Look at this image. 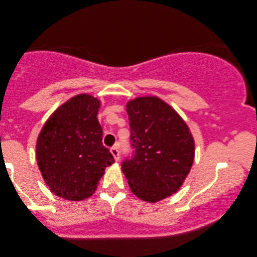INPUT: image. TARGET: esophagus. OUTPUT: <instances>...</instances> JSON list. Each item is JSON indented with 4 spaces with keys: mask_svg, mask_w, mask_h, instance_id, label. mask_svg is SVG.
Returning <instances> with one entry per match:
<instances>
[{
    "mask_svg": "<svg viewBox=\"0 0 257 257\" xmlns=\"http://www.w3.org/2000/svg\"><path fill=\"white\" fill-rule=\"evenodd\" d=\"M110 153L113 156V158H115L116 162H119V150H118V147H112V148L110 149Z\"/></svg>",
    "mask_w": 257,
    "mask_h": 257,
    "instance_id": "1",
    "label": "esophagus"
}]
</instances>
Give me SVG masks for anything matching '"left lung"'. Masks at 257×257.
Wrapping results in <instances>:
<instances>
[{
    "label": "left lung",
    "mask_w": 257,
    "mask_h": 257,
    "mask_svg": "<svg viewBox=\"0 0 257 257\" xmlns=\"http://www.w3.org/2000/svg\"><path fill=\"white\" fill-rule=\"evenodd\" d=\"M134 155L121 164L131 191L147 203L178 192L195 159L190 128L158 96H139L126 103Z\"/></svg>",
    "instance_id": "8db88e82"
}]
</instances>
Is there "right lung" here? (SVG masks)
Wrapping results in <instances>:
<instances>
[{
  "mask_svg": "<svg viewBox=\"0 0 257 257\" xmlns=\"http://www.w3.org/2000/svg\"><path fill=\"white\" fill-rule=\"evenodd\" d=\"M100 101L77 94L53 111L36 141L37 165L54 195L79 201L93 195L107 166L115 163L102 145Z\"/></svg>",
  "mask_w": 257,
  "mask_h": 257,
  "instance_id": "1",
  "label": "right lung"
}]
</instances>
